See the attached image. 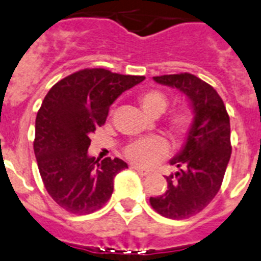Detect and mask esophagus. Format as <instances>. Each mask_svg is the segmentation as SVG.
Masks as SVG:
<instances>
[{
    "mask_svg": "<svg viewBox=\"0 0 261 261\" xmlns=\"http://www.w3.org/2000/svg\"><path fill=\"white\" fill-rule=\"evenodd\" d=\"M130 168H132V169H135V170L137 171V173H139V174L144 175V177H146V175H149V174H150V173H149L148 170H145V169L140 168V166H136V165H132V166H130Z\"/></svg>",
    "mask_w": 261,
    "mask_h": 261,
    "instance_id": "obj_1",
    "label": "esophagus"
}]
</instances>
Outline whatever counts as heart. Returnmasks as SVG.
Masks as SVG:
<instances>
[{
	"mask_svg": "<svg viewBox=\"0 0 261 261\" xmlns=\"http://www.w3.org/2000/svg\"><path fill=\"white\" fill-rule=\"evenodd\" d=\"M141 108L150 117H158L168 108L169 100L166 95L160 91L150 90L141 93L139 97ZM193 122V116L188 111H177L169 117V130L174 137L186 135ZM124 154L129 161L141 168H152L160 160L169 154V144L162 137H150L132 141L125 146Z\"/></svg>",
	"mask_w": 261,
	"mask_h": 261,
	"instance_id": "heart-1",
	"label": "heart"
}]
</instances>
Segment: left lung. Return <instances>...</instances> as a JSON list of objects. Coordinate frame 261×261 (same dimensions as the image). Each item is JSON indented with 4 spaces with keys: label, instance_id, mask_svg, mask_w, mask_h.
Returning <instances> with one entry per match:
<instances>
[{
    "label": "left lung",
    "instance_id": "obj_1",
    "mask_svg": "<svg viewBox=\"0 0 261 261\" xmlns=\"http://www.w3.org/2000/svg\"><path fill=\"white\" fill-rule=\"evenodd\" d=\"M153 79L184 93L194 112L184 148L170 160L178 171L166 177L165 194L149 199L162 217L186 219L203 210L223 182L232 150L230 117L217 91L195 75L185 72Z\"/></svg>",
    "mask_w": 261,
    "mask_h": 261
}]
</instances>
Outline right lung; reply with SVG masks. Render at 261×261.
<instances>
[{
	"label": "right lung",
	"instance_id": "right-lung-1",
	"mask_svg": "<svg viewBox=\"0 0 261 261\" xmlns=\"http://www.w3.org/2000/svg\"><path fill=\"white\" fill-rule=\"evenodd\" d=\"M145 76L84 68L53 86L35 119L34 153L44 188L68 213L99 210L113 193V179L128 168L120 158L88 155L91 135L106 122L109 107Z\"/></svg>",
	"mask_w": 261,
	"mask_h": 261
}]
</instances>
